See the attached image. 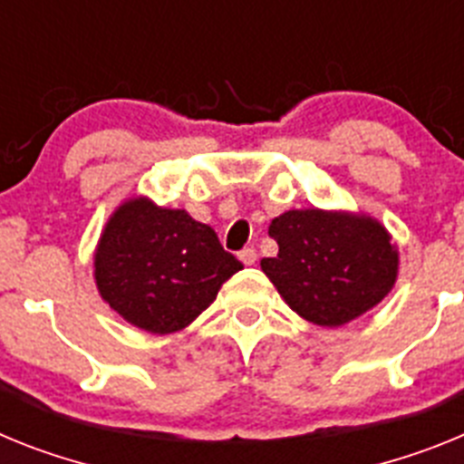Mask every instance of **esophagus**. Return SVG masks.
<instances>
[{"instance_id":"obj_1","label":"esophagus","mask_w":464,"mask_h":464,"mask_svg":"<svg viewBox=\"0 0 464 464\" xmlns=\"http://www.w3.org/2000/svg\"><path fill=\"white\" fill-rule=\"evenodd\" d=\"M240 261H243L245 266H252V264H256V249L255 247H245L243 252H240Z\"/></svg>"}]
</instances>
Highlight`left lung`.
<instances>
[{"mask_svg":"<svg viewBox=\"0 0 464 464\" xmlns=\"http://www.w3.org/2000/svg\"><path fill=\"white\" fill-rule=\"evenodd\" d=\"M268 236L277 256L261 259L280 296L308 322L341 327L381 304L397 280V249L372 217L289 209Z\"/></svg>","mask_w":464,"mask_h":464,"instance_id":"left-lung-1","label":"left lung"}]
</instances>
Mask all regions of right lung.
<instances>
[{
	"label": "right lung",
	"instance_id": "1",
	"mask_svg": "<svg viewBox=\"0 0 464 464\" xmlns=\"http://www.w3.org/2000/svg\"><path fill=\"white\" fill-rule=\"evenodd\" d=\"M240 268L208 224L147 198L116 209L95 252L102 299L123 320L151 334L187 327Z\"/></svg>",
	"mask_w": 464,
	"mask_h": 464
}]
</instances>
